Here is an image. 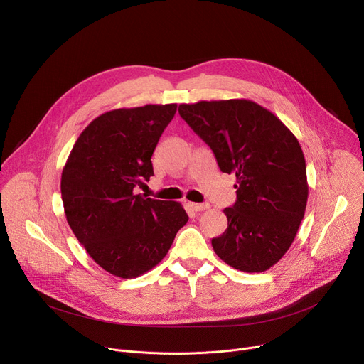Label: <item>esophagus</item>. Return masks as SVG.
<instances>
[{"label":"esophagus","mask_w":364,"mask_h":364,"mask_svg":"<svg viewBox=\"0 0 364 364\" xmlns=\"http://www.w3.org/2000/svg\"><path fill=\"white\" fill-rule=\"evenodd\" d=\"M190 209L194 212H203L205 209H209V204L207 203H188Z\"/></svg>","instance_id":"esophagus-1"}]
</instances>
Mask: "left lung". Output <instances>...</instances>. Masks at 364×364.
<instances>
[{
  "mask_svg": "<svg viewBox=\"0 0 364 364\" xmlns=\"http://www.w3.org/2000/svg\"><path fill=\"white\" fill-rule=\"evenodd\" d=\"M181 118L236 176L228 229L212 239L216 255L243 272H264L292 245L308 200L305 159L296 136L249 99L181 103Z\"/></svg>",
  "mask_w": 364,
  "mask_h": 364,
  "instance_id": "obj_1",
  "label": "left lung"
}]
</instances>
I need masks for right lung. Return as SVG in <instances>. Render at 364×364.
Returning a JSON list of instances; mask_svg holds the SVG:
<instances>
[{
    "label": "right lung",
    "mask_w": 364,
    "mask_h": 364,
    "mask_svg": "<svg viewBox=\"0 0 364 364\" xmlns=\"http://www.w3.org/2000/svg\"><path fill=\"white\" fill-rule=\"evenodd\" d=\"M177 103L121 108L95 118L79 135L62 171L66 220L107 272L131 279L159 265L188 216L178 201L135 194Z\"/></svg>",
    "instance_id": "right-lung-1"
}]
</instances>
